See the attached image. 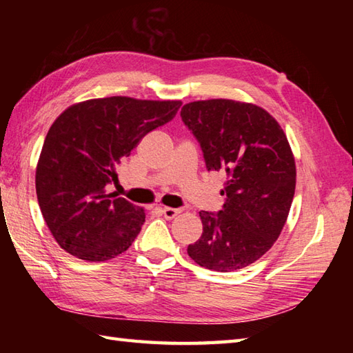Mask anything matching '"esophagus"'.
<instances>
[{"label": "esophagus", "mask_w": 353, "mask_h": 353, "mask_svg": "<svg viewBox=\"0 0 353 353\" xmlns=\"http://www.w3.org/2000/svg\"><path fill=\"white\" fill-rule=\"evenodd\" d=\"M161 212L167 220H172L177 214H181V211L174 208H161Z\"/></svg>", "instance_id": "esophagus-1"}]
</instances>
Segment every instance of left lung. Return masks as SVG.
<instances>
[{
	"mask_svg": "<svg viewBox=\"0 0 353 353\" xmlns=\"http://www.w3.org/2000/svg\"><path fill=\"white\" fill-rule=\"evenodd\" d=\"M183 124L199 141L208 171L228 176L219 212L201 211L203 234L188 245L200 267L234 272L272 249L296 190V163L279 123L259 106L234 100L185 104Z\"/></svg>",
	"mask_w": 353,
	"mask_h": 353,
	"instance_id": "left-lung-1",
	"label": "left lung"
}]
</instances>
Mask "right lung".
<instances>
[{"label": "right lung", "mask_w": 353, "mask_h": 353, "mask_svg": "<svg viewBox=\"0 0 353 353\" xmlns=\"http://www.w3.org/2000/svg\"><path fill=\"white\" fill-rule=\"evenodd\" d=\"M181 106L109 97L74 104L52 123L37 162L36 194L43 220L65 252L100 262L132 245L145 221L144 209L106 188L118 182L124 157Z\"/></svg>", "instance_id": "right-lung-1"}]
</instances>
